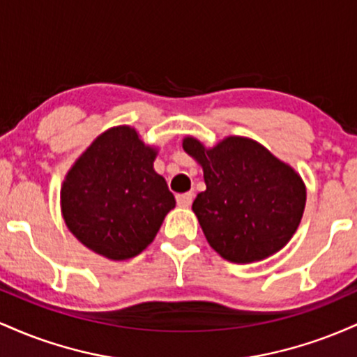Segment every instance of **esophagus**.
Returning a JSON list of instances; mask_svg holds the SVG:
<instances>
[{
  "mask_svg": "<svg viewBox=\"0 0 357 357\" xmlns=\"http://www.w3.org/2000/svg\"><path fill=\"white\" fill-rule=\"evenodd\" d=\"M176 202L179 206H190L192 203V192H181V195L176 196Z\"/></svg>",
  "mask_w": 357,
  "mask_h": 357,
  "instance_id": "esophagus-1",
  "label": "esophagus"
}]
</instances>
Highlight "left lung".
I'll list each match as a JSON object with an SVG mask.
<instances>
[{"instance_id":"obj_1","label":"left lung","mask_w":357,"mask_h":357,"mask_svg":"<svg viewBox=\"0 0 357 357\" xmlns=\"http://www.w3.org/2000/svg\"><path fill=\"white\" fill-rule=\"evenodd\" d=\"M183 149L203 167L206 190L196 196L192 211L215 252L250 264L289 243L305 208V184L292 167L240 136L210 149L184 137Z\"/></svg>"}]
</instances>
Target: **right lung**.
<instances>
[{
	"instance_id": "add662e5",
	"label": "right lung",
	"mask_w": 357,
	"mask_h": 357,
	"mask_svg": "<svg viewBox=\"0 0 357 357\" xmlns=\"http://www.w3.org/2000/svg\"><path fill=\"white\" fill-rule=\"evenodd\" d=\"M155 147L137 130H105L70 167L61 184V215L80 243L110 258L139 255L176 206L166 179L154 171Z\"/></svg>"
}]
</instances>
